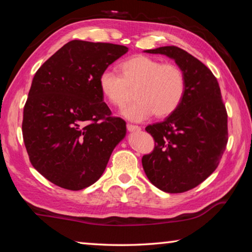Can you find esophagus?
Masks as SVG:
<instances>
[{"label":"esophagus","instance_id":"1","mask_svg":"<svg viewBox=\"0 0 252 252\" xmlns=\"http://www.w3.org/2000/svg\"><path fill=\"white\" fill-rule=\"evenodd\" d=\"M126 129L130 132H134V131H140L141 130V127H140L139 126H134V125H130V123H127Z\"/></svg>","mask_w":252,"mask_h":252}]
</instances>
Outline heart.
I'll return each mask as SVG.
<instances>
[{"instance_id":"b5f03b06","label":"heart","mask_w":252,"mask_h":252,"mask_svg":"<svg viewBox=\"0 0 252 252\" xmlns=\"http://www.w3.org/2000/svg\"><path fill=\"white\" fill-rule=\"evenodd\" d=\"M120 74L103 71L99 78L101 93L114 106H122L135 90V102L122 109L131 121H143L153 113L157 118L172 114L187 91L186 74L180 66L163 63L146 55H136L119 65Z\"/></svg>"}]
</instances>
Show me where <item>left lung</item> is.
<instances>
[{
	"mask_svg": "<svg viewBox=\"0 0 252 252\" xmlns=\"http://www.w3.org/2000/svg\"><path fill=\"white\" fill-rule=\"evenodd\" d=\"M144 52L173 59L185 72L187 91L172 114L146 127L155 149L142 157L143 170L158 189L186 192L218 167L228 142L227 110L216 76L193 55L173 45Z\"/></svg>",
	"mask_w": 252,
	"mask_h": 252,
	"instance_id": "8db88e82",
	"label": "left lung"
}]
</instances>
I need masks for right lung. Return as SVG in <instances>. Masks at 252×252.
<instances>
[{
	"mask_svg": "<svg viewBox=\"0 0 252 252\" xmlns=\"http://www.w3.org/2000/svg\"><path fill=\"white\" fill-rule=\"evenodd\" d=\"M127 52L125 45L73 40L41 65L24 105L22 133L30 161L54 185L81 190L97 181L125 138L99 78Z\"/></svg>",
	"mask_w": 252,
	"mask_h": 252,
	"instance_id": "add662e5",
	"label": "right lung"
}]
</instances>
